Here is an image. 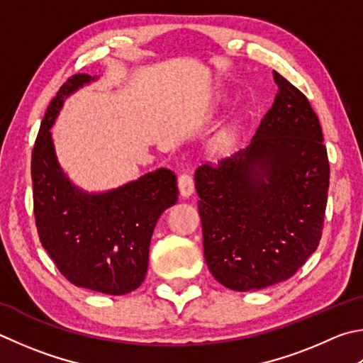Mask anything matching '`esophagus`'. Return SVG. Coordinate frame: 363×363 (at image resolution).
Returning <instances> with one entry per match:
<instances>
[{
	"instance_id": "34e87169",
	"label": "esophagus",
	"mask_w": 363,
	"mask_h": 363,
	"mask_svg": "<svg viewBox=\"0 0 363 363\" xmlns=\"http://www.w3.org/2000/svg\"><path fill=\"white\" fill-rule=\"evenodd\" d=\"M177 186H179V192L182 196H190L194 194V179L189 171H184L177 177Z\"/></svg>"
}]
</instances>
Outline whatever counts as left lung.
<instances>
[{
  "instance_id": "left-lung-1",
  "label": "left lung",
  "mask_w": 363,
  "mask_h": 363,
  "mask_svg": "<svg viewBox=\"0 0 363 363\" xmlns=\"http://www.w3.org/2000/svg\"><path fill=\"white\" fill-rule=\"evenodd\" d=\"M273 77L278 94L249 146L195 173L204 260L240 292L292 278L324 230L330 167L319 118L298 89Z\"/></svg>"
}]
</instances>
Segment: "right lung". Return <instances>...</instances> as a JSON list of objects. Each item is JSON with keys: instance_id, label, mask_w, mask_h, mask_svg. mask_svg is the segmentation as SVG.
Wrapping results in <instances>:
<instances>
[{"instance_id": "right-lung-1", "label": "right lung", "mask_w": 363, "mask_h": 363, "mask_svg": "<svg viewBox=\"0 0 363 363\" xmlns=\"http://www.w3.org/2000/svg\"><path fill=\"white\" fill-rule=\"evenodd\" d=\"M91 79L71 76L45 111L31 152L33 213L39 241L71 284L123 295L144 281L155 223L179 190L167 168L100 195L68 181L55 159L50 127L65 96Z\"/></svg>"}]
</instances>
